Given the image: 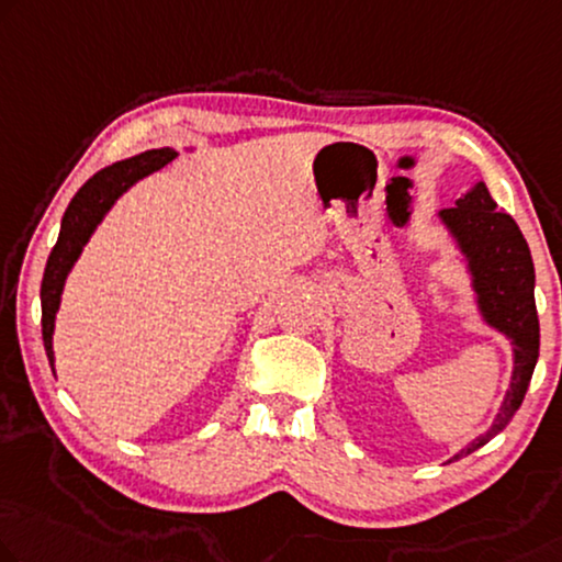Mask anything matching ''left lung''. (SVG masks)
<instances>
[{
	"mask_svg": "<svg viewBox=\"0 0 562 562\" xmlns=\"http://www.w3.org/2000/svg\"><path fill=\"white\" fill-rule=\"evenodd\" d=\"M439 220L467 259L474 303L482 321L513 342V379L495 424L459 449L457 462L484 447L513 422L530 386L540 356V321L535 307V267L530 247L513 216L502 212L484 181H476L457 206L441 209Z\"/></svg>",
	"mask_w": 562,
	"mask_h": 562,
	"instance_id": "1",
	"label": "left lung"
}]
</instances>
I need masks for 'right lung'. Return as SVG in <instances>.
<instances>
[{
	"label": "right lung",
	"mask_w": 562,
	"mask_h": 562,
	"mask_svg": "<svg viewBox=\"0 0 562 562\" xmlns=\"http://www.w3.org/2000/svg\"><path fill=\"white\" fill-rule=\"evenodd\" d=\"M176 158L173 148H154L144 150V154L125 158V161H115L113 166L100 169L93 179L82 183L78 194L72 196L70 204L65 209L63 224H60V237L57 245L47 257L45 274H42V340H45L47 361L53 366L55 373V350H53V333H55V315L60 310L63 288L70 270L78 262V257L86 249L88 239L93 237L98 224L105 220V214L111 212V206L119 201L133 183L144 179V176L164 169L166 164H171Z\"/></svg>",
	"instance_id": "1"
}]
</instances>
